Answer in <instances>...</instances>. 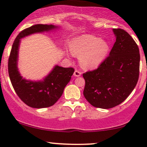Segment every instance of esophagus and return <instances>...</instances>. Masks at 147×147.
<instances>
[{"label": "esophagus", "mask_w": 147, "mask_h": 147, "mask_svg": "<svg viewBox=\"0 0 147 147\" xmlns=\"http://www.w3.org/2000/svg\"><path fill=\"white\" fill-rule=\"evenodd\" d=\"M81 75H82V72H80L79 70H75V72H74V76L75 77H80Z\"/></svg>", "instance_id": "esophagus-1"}]
</instances>
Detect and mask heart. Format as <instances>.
Instances as JSON below:
<instances>
[{
	"instance_id": "obj_1",
	"label": "heart",
	"mask_w": 147,
	"mask_h": 147,
	"mask_svg": "<svg viewBox=\"0 0 147 147\" xmlns=\"http://www.w3.org/2000/svg\"><path fill=\"white\" fill-rule=\"evenodd\" d=\"M72 55L79 57V63L82 68H97L107 57L110 44L105 39L91 34H84L75 37L70 43Z\"/></svg>"
}]
</instances>
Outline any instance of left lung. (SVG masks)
I'll return each mask as SVG.
<instances>
[{
    "instance_id": "left-lung-1",
    "label": "left lung",
    "mask_w": 147,
    "mask_h": 147,
    "mask_svg": "<svg viewBox=\"0 0 147 147\" xmlns=\"http://www.w3.org/2000/svg\"><path fill=\"white\" fill-rule=\"evenodd\" d=\"M116 41L109 56L99 67L83 74L84 95L92 106L108 109L124 102L136 87L139 78V48L122 29H113Z\"/></svg>"
}]
</instances>
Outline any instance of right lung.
Returning a JSON list of instances; mask_svg holds the SVG:
<instances>
[{
	"label": "right lung",
	"mask_w": 147,
	"mask_h": 147,
	"mask_svg": "<svg viewBox=\"0 0 147 147\" xmlns=\"http://www.w3.org/2000/svg\"><path fill=\"white\" fill-rule=\"evenodd\" d=\"M53 25L37 24L23 30L15 38L8 60V72L11 83L19 98L30 107L48 108L56 103L63 92L65 86L70 81L74 68H55L43 81L33 82L23 79L18 70L17 61L21 38L34 33L48 32L56 29Z\"/></svg>",
	"instance_id": "obj_1"
}]
</instances>
